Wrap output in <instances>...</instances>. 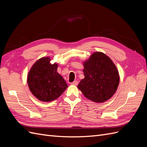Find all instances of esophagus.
I'll list each match as a JSON object with an SVG mask.
<instances>
[{
    "instance_id": "34e87169",
    "label": "esophagus",
    "mask_w": 147,
    "mask_h": 147,
    "mask_svg": "<svg viewBox=\"0 0 147 147\" xmlns=\"http://www.w3.org/2000/svg\"><path fill=\"white\" fill-rule=\"evenodd\" d=\"M78 84V81H74L70 83V84H72V85H77Z\"/></svg>"
}]
</instances>
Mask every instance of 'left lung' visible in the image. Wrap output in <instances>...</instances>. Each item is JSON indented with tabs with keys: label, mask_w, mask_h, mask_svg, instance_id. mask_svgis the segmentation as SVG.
Segmentation results:
<instances>
[{
	"label": "left lung",
	"mask_w": 147,
	"mask_h": 147,
	"mask_svg": "<svg viewBox=\"0 0 147 147\" xmlns=\"http://www.w3.org/2000/svg\"><path fill=\"white\" fill-rule=\"evenodd\" d=\"M84 78L78 88L87 99L102 103L110 99L117 91L119 75L116 65L109 56L95 52L83 62Z\"/></svg>",
	"instance_id": "obj_1"
}]
</instances>
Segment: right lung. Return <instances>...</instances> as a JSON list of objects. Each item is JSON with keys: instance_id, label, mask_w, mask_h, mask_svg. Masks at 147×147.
I'll return each mask as SVG.
<instances>
[{"instance_id": "right-lung-1", "label": "right lung", "mask_w": 147, "mask_h": 147, "mask_svg": "<svg viewBox=\"0 0 147 147\" xmlns=\"http://www.w3.org/2000/svg\"><path fill=\"white\" fill-rule=\"evenodd\" d=\"M50 57H43L33 64L27 82L32 94L42 102L53 101L68 87L63 77L57 72V64L50 63Z\"/></svg>"}]
</instances>
